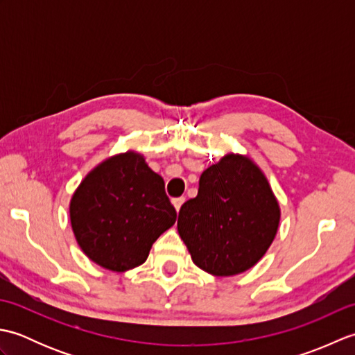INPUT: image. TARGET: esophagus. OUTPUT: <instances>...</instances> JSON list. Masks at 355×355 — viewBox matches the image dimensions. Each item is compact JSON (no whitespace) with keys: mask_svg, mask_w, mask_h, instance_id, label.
<instances>
[{"mask_svg":"<svg viewBox=\"0 0 355 355\" xmlns=\"http://www.w3.org/2000/svg\"><path fill=\"white\" fill-rule=\"evenodd\" d=\"M184 201H186V198H184V197H178V198H173V200H172V205H173V207L177 209V212L180 210V207L183 206V202H184Z\"/></svg>","mask_w":355,"mask_h":355,"instance_id":"esophagus-1","label":"esophagus"}]
</instances>
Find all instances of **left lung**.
Listing matches in <instances>:
<instances>
[{
  "instance_id": "1",
  "label": "left lung",
  "mask_w": 355,
  "mask_h": 355,
  "mask_svg": "<svg viewBox=\"0 0 355 355\" xmlns=\"http://www.w3.org/2000/svg\"><path fill=\"white\" fill-rule=\"evenodd\" d=\"M277 201L252 160L229 154L201 173L198 195L178 214V233L192 261L210 275L253 267L277 232Z\"/></svg>"
}]
</instances>
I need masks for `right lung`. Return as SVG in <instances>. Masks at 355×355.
<instances>
[{
	"instance_id": "obj_1",
	"label": "right lung",
	"mask_w": 355,
	"mask_h": 355,
	"mask_svg": "<svg viewBox=\"0 0 355 355\" xmlns=\"http://www.w3.org/2000/svg\"><path fill=\"white\" fill-rule=\"evenodd\" d=\"M70 218L89 259L125 271L146 261L157 238L175 223L177 210L163 178L141 155L126 153L88 173L73 195Z\"/></svg>"
}]
</instances>
